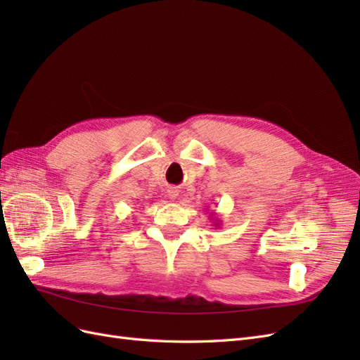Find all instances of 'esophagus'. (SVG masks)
Returning a JSON list of instances; mask_svg holds the SVG:
<instances>
[{
  "label": "esophagus",
  "instance_id": "obj_1",
  "mask_svg": "<svg viewBox=\"0 0 360 360\" xmlns=\"http://www.w3.org/2000/svg\"><path fill=\"white\" fill-rule=\"evenodd\" d=\"M179 197V191L177 189H171L169 191V198L171 200H176Z\"/></svg>",
  "mask_w": 360,
  "mask_h": 360
}]
</instances>
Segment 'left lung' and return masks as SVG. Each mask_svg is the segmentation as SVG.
Returning a JSON list of instances; mask_svg holds the SVG:
<instances>
[{
	"label": "left lung",
	"mask_w": 360,
	"mask_h": 360,
	"mask_svg": "<svg viewBox=\"0 0 360 360\" xmlns=\"http://www.w3.org/2000/svg\"><path fill=\"white\" fill-rule=\"evenodd\" d=\"M212 214H214V213H212ZM212 221H213V226L219 228V225H221V221H219V219H212Z\"/></svg>",
	"instance_id": "1"
}]
</instances>
